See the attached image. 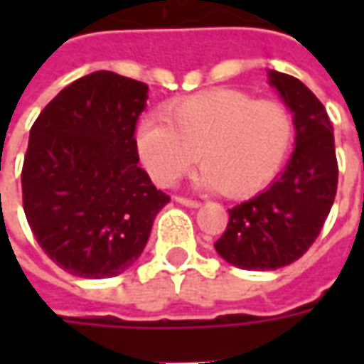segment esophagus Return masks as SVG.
<instances>
[{
  "mask_svg": "<svg viewBox=\"0 0 364 364\" xmlns=\"http://www.w3.org/2000/svg\"><path fill=\"white\" fill-rule=\"evenodd\" d=\"M175 200H177V203H181V205H185V206H191V208H198V206H200V203H198L197 198L175 197Z\"/></svg>",
  "mask_w": 364,
  "mask_h": 364,
  "instance_id": "1",
  "label": "esophagus"
}]
</instances>
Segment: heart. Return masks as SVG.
<instances>
[{"label": "heart", "mask_w": 364, "mask_h": 364, "mask_svg": "<svg viewBox=\"0 0 364 364\" xmlns=\"http://www.w3.org/2000/svg\"><path fill=\"white\" fill-rule=\"evenodd\" d=\"M294 142V117L287 105L255 99L240 90L203 91L167 105L164 120L146 117L136 150L146 171L171 187L197 161V181L226 197H247L273 181Z\"/></svg>", "instance_id": "1"}]
</instances>
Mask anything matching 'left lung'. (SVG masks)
<instances>
[{
    "mask_svg": "<svg viewBox=\"0 0 364 364\" xmlns=\"http://www.w3.org/2000/svg\"><path fill=\"white\" fill-rule=\"evenodd\" d=\"M269 83L289 105L296 148L289 166L257 197L230 208V220L214 250L247 271H274L300 259L320 236L337 193L333 127L326 107L304 83L269 72Z\"/></svg>",
    "mask_w": 364,
    "mask_h": 364,
    "instance_id": "obj_1",
    "label": "left lung"
}]
</instances>
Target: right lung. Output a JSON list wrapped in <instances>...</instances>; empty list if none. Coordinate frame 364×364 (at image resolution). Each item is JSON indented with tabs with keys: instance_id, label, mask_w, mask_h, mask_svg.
Listing matches in <instances>:
<instances>
[{
	"instance_id": "obj_1",
	"label": "right lung",
	"mask_w": 364,
	"mask_h": 364,
	"mask_svg": "<svg viewBox=\"0 0 364 364\" xmlns=\"http://www.w3.org/2000/svg\"><path fill=\"white\" fill-rule=\"evenodd\" d=\"M146 99V83L93 72L60 91L31 128L23 208L43 252L70 274L127 271L169 203L138 166L134 130Z\"/></svg>"
}]
</instances>
